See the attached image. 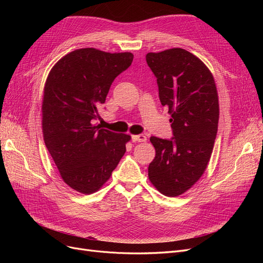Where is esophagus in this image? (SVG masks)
<instances>
[{"label": "esophagus", "instance_id": "1", "mask_svg": "<svg viewBox=\"0 0 263 263\" xmlns=\"http://www.w3.org/2000/svg\"><path fill=\"white\" fill-rule=\"evenodd\" d=\"M133 141H136V142H146L147 141V137L145 135H133L132 136Z\"/></svg>", "mask_w": 263, "mask_h": 263}]
</instances>
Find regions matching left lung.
Masks as SVG:
<instances>
[{"mask_svg": "<svg viewBox=\"0 0 263 263\" xmlns=\"http://www.w3.org/2000/svg\"><path fill=\"white\" fill-rule=\"evenodd\" d=\"M146 60L174 136L150 138L156 157L148 177L161 194L179 196L200 180L210 162L219 118L216 84L205 63L185 49L148 52Z\"/></svg>", "mask_w": 263, "mask_h": 263, "instance_id": "obj_1", "label": "left lung"}]
</instances>
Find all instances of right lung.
Segmentation results:
<instances>
[{"label": "right lung", "instance_id": "add662e5", "mask_svg": "<svg viewBox=\"0 0 263 263\" xmlns=\"http://www.w3.org/2000/svg\"><path fill=\"white\" fill-rule=\"evenodd\" d=\"M132 52L95 48L71 51L47 77L42 105L45 145L63 182L82 194L99 191L126 153L129 135L92 124L114 79L128 68Z\"/></svg>", "mask_w": 263, "mask_h": 263}]
</instances>
